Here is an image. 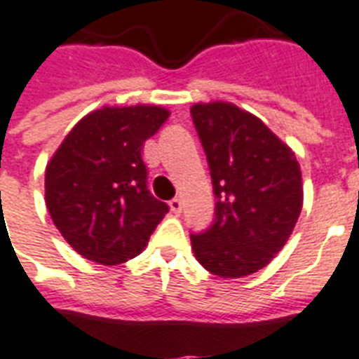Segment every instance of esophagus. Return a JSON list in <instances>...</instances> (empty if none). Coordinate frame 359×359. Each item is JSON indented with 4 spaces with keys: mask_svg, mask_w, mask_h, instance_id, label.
Returning a JSON list of instances; mask_svg holds the SVG:
<instances>
[{
    "mask_svg": "<svg viewBox=\"0 0 359 359\" xmlns=\"http://www.w3.org/2000/svg\"><path fill=\"white\" fill-rule=\"evenodd\" d=\"M182 208H183V203H182V198H172V201H170V210L174 212V214H180V212H182Z\"/></svg>",
    "mask_w": 359,
    "mask_h": 359,
    "instance_id": "obj_1",
    "label": "esophagus"
}]
</instances>
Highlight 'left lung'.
I'll return each instance as SVG.
<instances>
[{
    "label": "left lung",
    "mask_w": 359,
    "mask_h": 359,
    "mask_svg": "<svg viewBox=\"0 0 359 359\" xmlns=\"http://www.w3.org/2000/svg\"><path fill=\"white\" fill-rule=\"evenodd\" d=\"M206 153L216 218L191 235L198 264L219 277L266 268L302 210V172L292 149L262 120L227 101L191 107Z\"/></svg>",
    "instance_id": "obj_1"
}]
</instances>
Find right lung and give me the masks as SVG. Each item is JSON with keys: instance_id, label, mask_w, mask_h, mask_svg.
<instances>
[{"instance_id": "right-lung-1", "label": "right lung", "mask_w": 359, "mask_h": 359, "mask_svg": "<svg viewBox=\"0 0 359 359\" xmlns=\"http://www.w3.org/2000/svg\"><path fill=\"white\" fill-rule=\"evenodd\" d=\"M170 112L158 104L103 107L86 114L46 168L55 227L91 262L116 266L140 255L168 205L147 189L143 143Z\"/></svg>"}]
</instances>
